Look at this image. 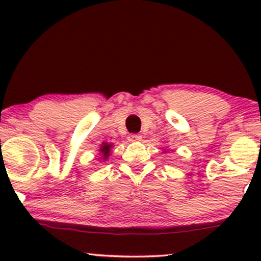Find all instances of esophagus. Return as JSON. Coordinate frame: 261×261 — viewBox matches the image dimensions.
Returning a JSON list of instances; mask_svg holds the SVG:
<instances>
[{
  "mask_svg": "<svg viewBox=\"0 0 261 261\" xmlns=\"http://www.w3.org/2000/svg\"><path fill=\"white\" fill-rule=\"evenodd\" d=\"M130 140L131 141H141L142 140V136H141L140 134H134L130 136Z\"/></svg>",
  "mask_w": 261,
  "mask_h": 261,
  "instance_id": "obj_1",
  "label": "esophagus"
}]
</instances>
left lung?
Segmentation results:
<instances>
[{"label":"left lung","mask_w":261,"mask_h":261,"mask_svg":"<svg viewBox=\"0 0 261 261\" xmlns=\"http://www.w3.org/2000/svg\"><path fill=\"white\" fill-rule=\"evenodd\" d=\"M164 152H167V151H166V149H164Z\"/></svg>","instance_id":"8db88e82"}]
</instances>
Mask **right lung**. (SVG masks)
<instances>
[{
    "label": "right lung",
    "instance_id": "right-lung-1",
    "mask_svg": "<svg viewBox=\"0 0 261 261\" xmlns=\"http://www.w3.org/2000/svg\"><path fill=\"white\" fill-rule=\"evenodd\" d=\"M112 148H113V143L109 142H101L100 147H99V152H100V160L107 161L109 158L110 153H112ZM101 162V161H100Z\"/></svg>",
    "mask_w": 261,
    "mask_h": 261
}]
</instances>
